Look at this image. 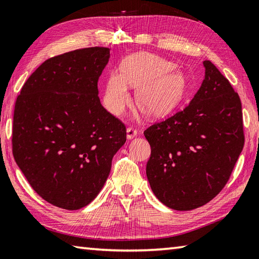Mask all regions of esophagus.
<instances>
[{
    "label": "esophagus",
    "instance_id": "obj_1",
    "mask_svg": "<svg viewBox=\"0 0 259 259\" xmlns=\"http://www.w3.org/2000/svg\"><path fill=\"white\" fill-rule=\"evenodd\" d=\"M138 135V131L134 128H128L126 129V138L128 139H134L135 137Z\"/></svg>",
    "mask_w": 259,
    "mask_h": 259
}]
</instances>
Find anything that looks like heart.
I'll list each match as a JSON object with an SVG mask.
<instances>
[{
  "label": "heart",
  "mask_w": 259,
  "mask_h": 259,
  "mask_svg": "<svg viewBox=\"0 0 259 259\" xmlns=\"http://www.w3.org/2000/svg\"><path fill=\"white\" fill-rule=\"evenodd\" d=\"M175 67L174 63L151 54L129 56L121 64V70H112L105 80V108L112 114H122L131 100L130 85L138 89L136 102L145 115L159 118L170 113L187 90L186 77Z\"/></svg>",
  "instance_id": "obj_1"
}]
</instances>
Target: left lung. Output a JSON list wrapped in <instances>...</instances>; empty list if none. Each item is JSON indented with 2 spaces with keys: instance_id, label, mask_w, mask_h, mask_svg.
<instances>
[{
  "instance_id": "8db88e82",
  "label": "left lung",
  "mask_w": 259,
  "mask_h": 259,
  "mask_svg": "<svg viewBox=\"0 0 259 259\" xmlns=\"http://www.w3.org/2000/svg\"><path fill=\"white\" fill-rule=\"evenodd\" d=\"M186 108L145 130L151 147L146 174L161 203L190 211L210 202L227 184L242 148L241 102L210 60Z\"/></svg>"
}]
</instances>
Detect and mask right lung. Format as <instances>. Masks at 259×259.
<instances>
[{
    "instance_id": "add662e5",
    "label": "right lung",
    "mask_w": 259,
    "mask_h": 259,
    "mask_svg": "<svg viewBox=\"0 0 259 259\" xmlns=\"http://www.w3.org/2000/svg\"><path fill=\"white\" fill-rule=\"evenodd\" d=\"M110 49L47 59L24 83L13 115V156L32 189L55 206L78 210L100 193L125 126L99 99Z\"/></svg>"
}]
</instances>
